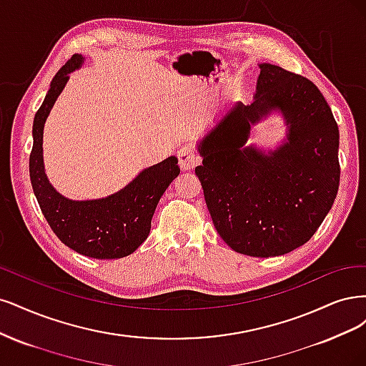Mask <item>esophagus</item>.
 <instances>
[{
  "label": "esophagus",
  "instance_id": "1",
  "mask_svg": "<svg viewBox=\"0 0 366 366\" xmlns=\"http://www.w3.org/2000/svg\"><path fill=\"white\" fill-rule=\"evenodd\" d=\"M178 159L182 170H193L200 162V158L196 155L192 146H182L178 150Z\"/></svg>",
  "mask_w": 366,
  "mask_h": 366
}]
</instances>
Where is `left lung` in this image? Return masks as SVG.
<instances>
[{
    "instance_id": "left-lung-1",
    "label": "left lung",
    "mask_w": 366,
    "mask_h": 366,
    "mask_svg": "<svg viewBox=\"0 0 366 366\" xmlns=\"http://www.w3.org/2000/svg\"><path fill=\"white\" fill-rule=\"evenodd\" d=\"M251 104L235 103L199 141L196 174L214 227L239 254L275 257L307 243L339 188V129L313 81L260 64ZM277 112L287 138L275 149L245 144L250 126Z\"/></svg>"
}]
</instances>
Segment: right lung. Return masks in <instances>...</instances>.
<instances>
[{
  "label": "right lung",
  "instance_id": "obj_1",
  "mask_svg": "<svg viewBox=\"0 0 366 366\" xmlns=\"http://www.w3.org/2000/svg\"><path fill=\"white\" fill-rule=\"evenodd\" d=\"M84 61V56L74 54L59 69L34 115L30 181L42 214L59 240L81 255L111 260L132 254L147 239L159 199L181 170L178 158L169 157L141 170L122 190L100 199L73 200L56 190L44 167V124L69 74Z\"/></svg>",
  "mask_w": 366,
  "mask_h": 366
}]
</instances>
